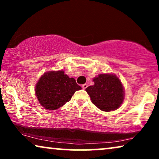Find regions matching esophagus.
<instances>
[{
	"label": "esophagus",
	"instance_id": "1",
	"mask_svg": "<svg viewBox=\"0 0 159 159\" xmlns=\"http://www.w3.org/2000/svg\"><path fill=\"white\" fill-rule=\"evenodd\" d=\"M82 88L83 89H86L87 88H88V84H82Z\"/></svg>",
	"mask_w": 159,
	"mask_h": 159
}]
</instances>
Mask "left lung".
Returning a JSON list of instances; mask_svg holds the SVG:
<instances>
[{"instance_id":"8db88e82","label":"left lung","mask_w":159,"mask_h":159,"mask_svg":"<svg viewBox=\"0 0 159 159\" xmlns=\"http://www.w3.org/2000/svg\"><path fill=\"white\" fill-rule=\"evenodd\" d=\"M93 82V85L86 88L93 103L103 111L117 109L124 100V88L119 78L102 74L94 78Z\"/></svg>"}]
</instances>
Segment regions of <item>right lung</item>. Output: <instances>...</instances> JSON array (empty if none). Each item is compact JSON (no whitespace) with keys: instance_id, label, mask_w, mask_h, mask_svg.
Here are the masks:
<instances>
[{"instance_id":"1","label":"right lung","mask_w":159,"mask_h":159,"mask_svg":"<svg viewBox=\"0 0 159 159\" xmlns=\"http://www.w3.org/2000/svg\"><path fill=\"white\" fill-rule=\"evenodd\" d=\"M74 78L64 71H49L43 75L36 84L35 94L43 107L56 110L69 101L77 90H81Z\"/></svg>"}]
</instances>
